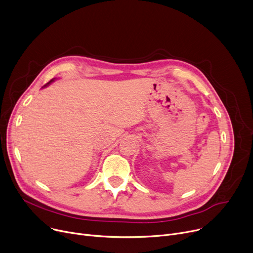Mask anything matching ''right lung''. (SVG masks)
Here are the masks:
<instances>
[{"mask_svg": "<svg viewBox=\"0 0 253 253\" xmlns=\"http://www.w3.org/2000/svg\"><path fill=\"white\" fill-rule=\"evenodd\" d=\"M52 81H53V80H51V81H50V82H49V83H51V82H52ZM49 83H47V84H46V85H45V86H47V85H48V84H49ZM45 86H44V87H45Z\"/></svg>", "mask_w": 253, "mask_h": 253, "instance_id": "obj_1", "label": "right lung"}]
</instances>
